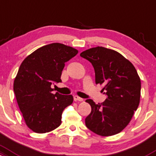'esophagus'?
<instances>
[{"mask_svg": "<svg viewBox=\"0 0 156 156\" xmlns=\"http://www.w3.org/2000/svg\"><path fill=\"white\" fill-rule=\"evenodd\" d=\"M74 101H83V98L78 97V95H74Z\"/></svg>", "mask_w": 156, "mask_h": 156, "instance_id": "1", "label": "esophagus"}]
</instances>
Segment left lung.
Segmentation results:
<instances>
[{"mask_svg":"<svg viewBox=\"0 0 156 156\" xmlns=\"http://www.w3.org/2000/svg\"><path fill=\"white\" fill-rule=\"evenodd\" d=\"M80 55L93 66L95 83L103 85L101 92L107 95L101 104L86 100L92 108L85 119L87 127L101 136L118 134L130 122L139 105L141 80L136 68L119 52L105 47L91 48Z\"/></svg>","mask_w":156,"mask_h":156,"instance_id":"obj_1","label":"left lung"}]
</instances>
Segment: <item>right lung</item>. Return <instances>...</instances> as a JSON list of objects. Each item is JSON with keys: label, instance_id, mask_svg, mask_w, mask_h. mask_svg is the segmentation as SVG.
I'll use <instances>...</instances> for the list:
<instances>
[{"label": "right lung", "instance_id": "add662e5", "mask_svg": "<svg viewBox=\"0 0 156 156\" xmlns=\"http://www.w3.org/2000/svg\"><path fill=\"white\" fill-rule=\"evenodd\" d=\"M78 52L71 47L53 43L36 49L20 64L13 90L26 124L35 133L58 127L63 111L73 104V95L53 94L51 86L61 82L65 63Z\"/></svg>", "mask_w": 156, "mask_h": 156}]
</instances>
